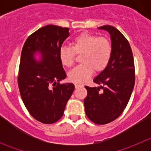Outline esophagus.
Masks as SVG:
<instances>
[{
    "label": "esophagus",
    "mask_w": 151,
    "mask_h": 151,
    "mask_svg": "<svg viewBox=\"0 0 151 151\" xmlns=\"http://www.w3.org/2000/svg\"><path fill=\"white\" fill-rule=\"evenodd\" d=\"M82 86H83V85H81V84H77V83L75 84V88H79V87H82Z\"/></svg>",
    "instance_id": "esophagus-1"
}]
</instances>
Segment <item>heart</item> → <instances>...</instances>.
Segmentation results:
<instances>
[{"label": "heart", "instance_id": "1", "mask_svg": "<svg viewBox=\"0 0 151 151\" xmlns=\"http://www.w3.org/2000/svg\"><path fill=\"white\" fill-rule=\"evenodd\" d=\"M113 46L106 37H98L88 32L76 36L70 42V47H63L59 51L61 63L71 67L75 63L76 54L81 55L78 65L69 73V79L74 83H84L91 78L93 72L101 73L110 63Z\"/></svg>", "mask_w": 151, "mask_h": 151}]
</instances>
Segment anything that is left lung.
Instances as JSON below:
<instances>
[{
  "mask_svg": "<svg viewBox=\"0 0 151 151\" xmlns=\"http://www.w3.org/2000/svg\"><path fill=\"white\" fill-rule=\"evenodd\" d=\"M99 29L110 34L113 54L107 67L94 79L101 87H85L88 94L84 104L91 121L105 125L118 118L127 106L134 88L135 72L132 51L125 36L113 26Z\"/></svg>",
  "mask_w": 151,
  "mask_h": 151,
  "instance_id": "obj_1",
  "label": "left lung"
}]
</instances>
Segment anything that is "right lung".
<instances>
[{"label":"right lung","mask_w":151,"mask_h":151,"mask_svg":"<svg viewBox=\"0 0 151 151\" xmlns=\"http://www.w3.org/2000/svg\"><path fill=\"white\" fill-rule=\"evenodd\" d=\"M69 28L47 25L28 37L22 47L18 73V86L24 104L38 122L52 124L63 115L75 86L61 84L66 74L59 58ZM39 52L38 62L34 54Z\"/></svg>","instance_id":"right-lung-1"}]
</instances>
